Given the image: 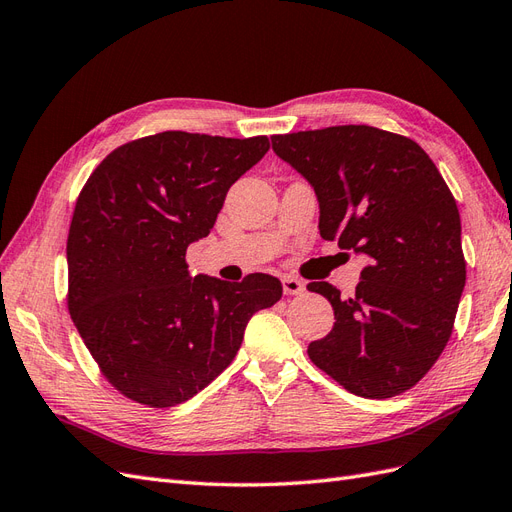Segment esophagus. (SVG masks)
<instances>
[{"label": "esophagus", "instance_id": "esophagus-1", "mask_svg": "<svg viewBox=\"0 0 512 512\" xmlns=\"http://www.w3.org/2000/svg\"><path fill=\"white\" fill-rule=\"evenodd\" d=\"M282 286H284V294H301L305 290L303 280H299V277H294V275H284Z\"/></svg>", "mask_w": 512, "mask_h": 512}]
</instances>
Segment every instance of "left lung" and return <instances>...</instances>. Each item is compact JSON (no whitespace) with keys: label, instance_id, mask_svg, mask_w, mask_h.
Instances as JSON below:
<instances>
[{"label":"left lung","instance_id":"obj_1","mask_svg":"<svg viewBox=\"0 0 512 512\" xmlns=\"http://www.w3.org/2000/svg\"><path fill=\"white\" fill-rule=\"evenodd\" d=\"M275 156L312 185L320 237L367 258L354 294L329 282L335 324L309 359L354 395L404 393L438 361L466 286L455 198L427 153L406 136L333 126L271 136Z\"/></svg>","mask_w":512,"mask_h":512}]
</instances>
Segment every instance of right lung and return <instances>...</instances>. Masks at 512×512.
Instances as JSON below:
<instances>
[{
  "label": "right lung",
  "instance_id": "1",
  "mask_svg": "<svg viewBox=\"0 0 512 512\" xmlns=\"http://www.w3.org/2000/svg\"><path fill=\"white\" fill-rule=\"evenodd\" d=\"M267 151V136L160 132L117 147L87 179L68 232V309L121 395L151 408L194 397L235 359L258 309L282 299L273 275L230 284L185 265Z\"/></svg>",
  "mask_w": 512,
  "mask_h": 512
}]
</instances>
